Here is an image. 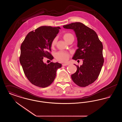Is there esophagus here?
Masks as SVG:
<instances>
[{
	"label": "esophagus",
	"instance_id": "1",
	"mask_svg": "<svg viewBox=\"0 0 122 122\" xmlns=\"http://www.w3.org/2000/svg\"><path fill=\"white\" fill-rule=\"evenodd\" d=\"M68 65V64H62V66H67Z\"/></svg>",
	"mask_w": 122,
	"mask_h": 122
}]
</instances>
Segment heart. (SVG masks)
Returning a JSON list of instances; mask_svg holds the SVG:
<instances>
[{
    "label": "heart",
    "mask_w": 122,
    "mask_h": 122,
    "mask_svg": "<svg viewBox=\"0 0 122 122\" xmlns=\"http://www.w3.org/2000/svg\"><path fill=\"white\" fill-rule=\"evenodd\" d=\"M74 37L73 35L70 33H65L63 35V38L64 40L66 41H68L72 37ZM57 41V38L55 37L52 40L51 43V46L53 48L56 45ZM55 58L57 60L62 62H66L69 58L70 54L68 52H65L64 51H59L58 52H56L55 54Z\"/></svg>",
    "instance_id": "1"
}]
</instances>
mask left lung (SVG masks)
I'll use <instances>...</instances> for the list:
<instances>
[{
	"mask_svg": "<svg viewBox=\"0 0 122 122\" xmlns=\"http://www.w3.org/2000/svg\"><path fill=\"white\" fill-rule=\"evenodd\" d=\"M65 29H73L77 38V46L73 59H83V64L76 65L77 71L71 78L77 86L86 87L98 78L104 63L102 42L96 32L81 22L64 25Z\"/></svg>",
	"mask_w": 122,
	"mask_h": 122,
	"instance_id": "left-lung-1",
	"label": "left lung"
}]
</instances>
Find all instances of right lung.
<instances>
[{"label":"right lung","mask_w":122,"mask_h":122,"mask_svg":"<svg viewBox=\"0 0 122 122\" xmlns=\"http://www.w3.org/2000/svg\"><path fill=\"white\" fill-rule=\"evenodd\" d=\"M60 28L42 26L26 35L20 46V62L24 74L30 82L38 87L45 88L54 81L56 71L62 66L58 63H44L46 57L52 60L53 57L51 43L58 34Z\"/></svg>","instance_id":"add662e5"}]
</instances>
